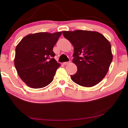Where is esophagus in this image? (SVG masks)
<instances>
[{
    "label": "esophagus",
    "instance_id": "1",
    "mask_svg": "<svg viewBox=\"0 0 128 128\" xmlns=\"http://www.w3.org/2000/svg\"><path fill=\"white\" fill-rule=\"evenodd\" d=\"M70 63V62H64V65H66V64H69Z\"/></svg>",
    "mask_w": 128,
    "mask_h": 128
}]
</instances>
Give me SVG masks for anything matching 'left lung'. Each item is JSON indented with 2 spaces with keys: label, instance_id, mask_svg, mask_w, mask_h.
Returning <instances> with one entry per match:
<instances>
[{
  "label": "left lung",
  "instance_id": "8db88e82",
  "mask_svg": "<svg viewBox=\"0 0 128 128\" xmlns=\"http://www.w3.org/2000/svg\"><path fill=\"white\" fill-rule=\"evenodd\" d=\"M64 36L74 47L73 63L78 68L71 75L73 82L83 87L98 84L108 72L113 56L111 44L97 31H62Z\"/></svg>",
  "mask_w": 128,
  "mask_h": 128
}]
</instances>
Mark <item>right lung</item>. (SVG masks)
Returning a JSON list of instances; mask_svg holds the SVG:
<instances>
[{
	"label": "right lung",
	"mask_w": 128,
	"mask_h": 128,
	"mask_svg": "<svg viewBox=\"0 0 128 128\" xmlns=\"http://www.w3.org/2000/svg\"><path fill=\"white\" fill-rule=\"evenodd\" d=\"M62 32L27 35L16 48L14 66L19 77L32 88H43L53 81L60 64L54 57V45Z\"/></svg>",
	"instance_id": "1"
}]
</instances>
